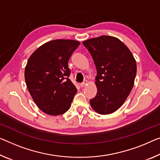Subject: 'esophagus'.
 <instances>
[{"mask_svg":"<svg viewBox=\"0 0 160 160\" xmlns=\"http://www.w3.org/2000/svg\"><path fill=\"white\" fill-rule=\"evenodd\" d=\"M87 80H84L82 83H80V87H85V86L87 85Z\"/></svg>","mask_w":160,"mask_h":160,"instance_id":"1","label":"esophagus"}]
</instances>
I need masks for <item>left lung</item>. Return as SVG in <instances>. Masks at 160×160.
Instances as JSON below:
<instances>
[{
	"label": "left lung",
	"instance_id": "8db88e82",
	"mask_svg": "<svg viewBox=\"0 0 160 160\" xmlns=\"http://www.w3.org/2000/svg\"><path fill=\"white\" fill-rule=\"evenodd\" d=\"M97 68V94L90 100L94 111L109 114L121 107L133 88L137 63L129 49L119 39L102 36L83 42Z\"/></svg>",
	"mask_w": 160,
	"mask_h": 160
}]
</instances>
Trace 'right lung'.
Returning <instances> with one entry per match:
<instances>
[{"instance_id": "right-lung-1", "label": "right lung", "mask_w": 160, "mask_h": 160, "mask_svg": "<svg viewBox=\"0 0 160 160\" xmlns=\"http://www.w3.org/2000/svg\"><path fill=\"white\" fill-rule=\"evenodd\" d=\"M80 43L57 39L44 43L32 53L25 68V80L32 98L41 111L60 115L71 107L77 88L69 79L68 62Z\"/></svg>"}]
</instances>
